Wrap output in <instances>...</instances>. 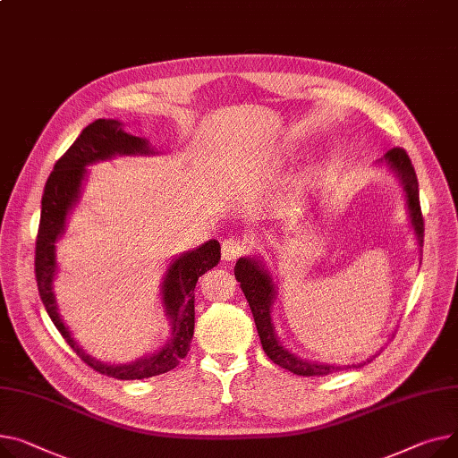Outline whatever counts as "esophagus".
Segmentation results:
<instances>
[{
	"mask_svg": "<svg viewBox=\"0 0 458 458\" xmlns=\"http://www.w3.org/2000/svg\"><path fill=\"white\" fill-rule=\"evenodd\" d=\"M249 252V245L247 241H242L235 235H230L223 241V247H221V256L225 261H233L237 258H241L242 254Z\"/></svg>",
	"mask_w": 458,
	"mask_h": 458,
	"instance_id": "esophagus-1",
	"label": "esophagus"
}]
</instances>
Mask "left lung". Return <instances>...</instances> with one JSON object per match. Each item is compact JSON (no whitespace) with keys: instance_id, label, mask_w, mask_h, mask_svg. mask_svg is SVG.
Masks as SVG:
<instances>
[{"instance_id":"1","label":"left lung","mask_w":458,"mask_h":458,"mask_svg":"<svg viewBox=\"0 0 458 458\" xmlns=\"http://www.w3.org/2000/svg\"><path fill=\"white\" fill-rule=\"evenodd\" d=\"M385 160L390 164V167L400 174L403 180V186L407 191V202L411 209V219L420 241V247H423V216H421V208H420V191H418V178L416 171L412 167V162L405 148L402 147H394L390 148ZM235 278L241 282V289L247 296L249 306L252 310V317L259 333V341L261 346L267 353V357L278 364V367L303 377H311V376H327L333 374L335 370H341L339 367H333V364H318V362H306L289 353L276 339L274 335L272 324H270V306H272V298H274V289L272 282L268 278V274L254 261L241 258L235 263Z\"/></svg>"}]
</instances>
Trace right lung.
Wrapping results in <instances>:
<instances>
[{
  "mask_svg": "<svg viewBox=\"0 0 458 458\" xmlns=\"http://www.w3.org/2000/svg\"><path fill=\"white\" fill-rule=\"evenodd\" d=\"M136 152H148L147 141L121 131L119 121L98 119L89 123L64 155L56 160L55 169L46 182L35 247L37 285L55 327L91 370L123 381L165 374L176 367L180 359L188 355L195 329V285L202 274L216 267L221 259V245L216 239H211L197 250L178 258L169 267L164 282V303L167 315L173 318V337L158 353L132 364H123V367H110V364H103L89 355H84L77 346L68 327L56 313V303L51 291L56 268L55 241L63 233L68 211L79 197L81 182L86 173L84 165L105 160L112 155H136Z\"/></svg>",
  "mask_w": 458,
  "mask_h": 458,
  "instance_id": "obj_1",
  "label": "right lung"
}]
</instances>
